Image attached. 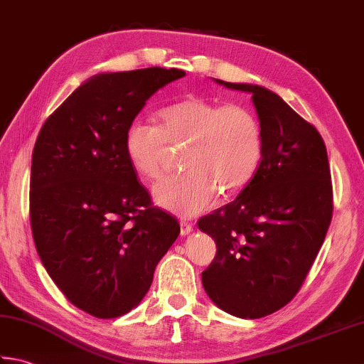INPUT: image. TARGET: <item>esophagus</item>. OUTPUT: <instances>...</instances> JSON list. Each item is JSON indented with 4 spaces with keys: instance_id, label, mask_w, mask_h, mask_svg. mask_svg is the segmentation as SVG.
<instances>
[{
    "instance_id": "esophagus-1",
    "label": "esophagus",
    "mask_w": 364,
    "mask_h": 364,
    "mask_svg": "<svg viewBox=\"0 0 364 364\" xmlns=\"http://www.w3.org/2000/svg\"><path fill=\"white\" fill-rule=\"evenodd\" d=\"M193 231V226H191L188 222H181V235L187 236L190 232Z\"/></svg>"
}]
</instances>
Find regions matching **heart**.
<instances>
[{"mask_svg":"<svg viewBox=\"0 0 364 364\" xmlns=\"http://www.w3.org/2000/svg\"><path fill=\"white\" fill-rule=\"evenodd\" d=\"M168 146H185L187 171L155 185L154 198L164 209L193 217L218 191L235 195L252 181L262 161L263 129L249 107L188 97L163 107L159 127L134 120L123 138L129 164L146 181L163 176Z\"/></svg>","mask_w":364,"mask_h":364,"instance_id":"obj_1","label":"heart"}]
</instances>
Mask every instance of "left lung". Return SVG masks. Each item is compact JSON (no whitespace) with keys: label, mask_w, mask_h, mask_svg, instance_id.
<instances>
[{"label":"left lung","mask_w":364,"mask_h":364,"mask_svg":"<svg viewBox=\"0 0 364 364\" xmlns=\"http://www.w3.org/2000/svg\"><path fill=\"white\" fill-rule=\"evenodd\" d=\"M215 82L252 95L263 155L236 200L198 222L217 244L203 287L222 311L262 318L294 298L325 241L333 215L330 163L320 133L279 95Z\"/></svg>","instance_id":"8db88e82"}]
</instances>
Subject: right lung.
<instances>
[{"mask_svg":"<svg viewBox=\"0 0 364 364\" xmlns=\"http://www.w3.org/2000/svg\"><path fill=\"white\" fill-rule=\"evenodd\" d=\"M185 71L93 75L41 128L33 149L30 222L46 271L71 303L98 318L138 306L179 236L177 218L152 205L123 138L146 101Z\"/></svg>","mask_w":364,"mask_h":364,"instance_id":"right-lung-1","label":"right lung"}]
</instances>
